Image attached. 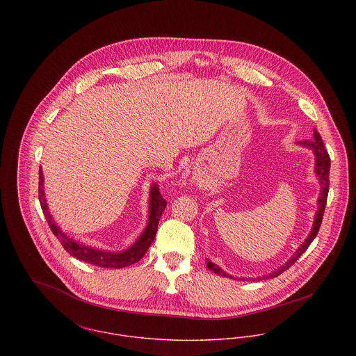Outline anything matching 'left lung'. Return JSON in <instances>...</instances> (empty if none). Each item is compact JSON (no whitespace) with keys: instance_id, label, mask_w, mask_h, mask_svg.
<instances>
[{"instance_id":"8db88e82","label":"left lung","mask_w":356,"mask_h":356,"mask_svg":"<svg viewBox=\"0 0 356 356\" xmlns=\"http://www.w3.org/2000/svg\"><path fill=\"white\" fill-rule=\"evenodd\" d=\"M314 140L312 141H305V143H299V144H303L305 147H308L309 149H312V152L315 154V174L319 179V184H321V193H319V199H318V211L315 212V219H314V225H312V229H311V233L308 234V237L305 238V243L298 248V251L293 254V256L284 264L281 266L278 270L273 271L271 274L268 275H264V278H274V277H278L281 273L286 271L302 254H305V250L309 247V244L312 243V240L316 237L318 232H319V227H321V223H322V218H323V212H325V207H326V200H327V193H329V171H330V157H329V153L325 149V145H323V141L319 136V133L314 129ZM207 267L209 270H212L215 274L218 275H222V277H227V278H233V275L225 273L219 266L213 264L212 261L207 260ZM257 280H261V277Z\"/></svg>"}]
</instances>
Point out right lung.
Listing matches in <instances>:
<instances>
[{
	"label": "right lung",
	"instance_id": "right-lung-1",
	"mask_svg": "<svg viewBox=\"0 0 356 356\" xmlns=\"http://www.w3.org/2000/svg\"><path fill=\"white\" fill-rule=\"evenodd\" d=\"M38 197H40V203L41 208L44 211V215L48 220V225L51 227L53 234L57 237V240L60 241V244L63 245V248L76 259L104 267V268H123L127 266H131L134 263H137L138 260L143 259V256L147 254L148 248L151 247V244L154 240L156 232H157V225L160 220V216L167 205V202L161 197L157 185L154 184L151 188V197H149V218H148V225L145 227V230L143 232V234L140 236V238L126 251L122 252H111V251H104V250H97L93 248L90 245H85L76 240H74L72 237H70L68 234H65L58 226L57 223L53 220L51 212L48 209V204L45 200V192H44V175H42V170L40 168V188H38Z\"/></svg>",
	"mask_w": 356,
	"mask_h": 356
}]
</instances>
